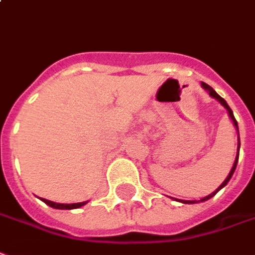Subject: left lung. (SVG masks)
Here are the masks:
<instances>
[{
    "label": "left lung",
    "instance_id": "8db88e82",
    "mask_svg": "<svg viewBox=\"0 0 255 255\" xmlns=\"http://www.w3.org/2000/svg\"><path fill=\"white\" fill-rule=\"evenodd\" d=\"M202 87H203V88H204V90L207 91L208 94H210V97H213V98H214V99H217V101H218V102H220L221 105H222V106H224V108H225V109L228 110V115H229V117H231V119H232L233 126H235V127H236V129H238V132H239V127H238V122H236V119H235V116H233L232 109H231V108H229V106H228L227 101H225V99H224V98H221L220 95H218V94H217V92H215V91L213 90V88H211V87H210V85L206 84V83H202ZM239 149H240V138H239V139H238V156H236V158H235V163H233L232 170H231V172H229V175H228V177H227V179H225V181H224V182L221 183L220 186H218V189H215V192H213V193H211V195L206 196V197H203L202 200H197V202H196V200H178V202L185 203V204H193V203L206 202V200H208V199H211V197H213V196H214L215 193H217V192H218V190L222 189V188H224V186H225V185H227V183L229 182V179H231V178H232L233 172H235V170H236V165H238V160H239Z\"/></svg>",
    "mask_w": 255,
    "mask_h": 255
}]
</instances>
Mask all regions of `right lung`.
Segmentation results:
<instances>
[{"mask_svg":"<svg viewBox=\"0 0 255 255\" xmlns=\"http://www.w3.org/2000/svg\"><path fill=\"white\" fill-rule=\"evenodd\" d=\"M41 200L45 203V204H48L49 207L58 208V210H73V208L83 207L84 204H87V203H88V202H83V203H73V204H62V203L51 202V200H47V199H41Z\"/></svg>","mask_w":255,"mask_h":255,"instance_id":"1","label":"right lung"}]
</instances>
